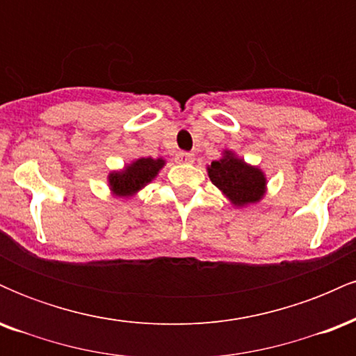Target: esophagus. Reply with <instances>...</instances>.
<instances>
[{
	"instance_id": "obj_1",
	"label": "esophagus",
	"mask_w": 356,
	"mask_h": 356,
	"mask_svg": "<svg viewBox=\"0 0 356 356\" xmlns=\"http://www.w3.org/2000/svg\"><path fill=\"white\" fill-rule=\"evenodd\" d=\"M175 159H177V162H181V164H192V162H194V154L179 152L177 155H175Z\"/></svg>"
}]
</instances>
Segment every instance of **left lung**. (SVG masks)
<instances>
[{
  "mask_svg": "<svg viewBox=\"0 0 356 356\" xmlns=\"http://www.w3.org/2000/svg\"><path fill=\"white\" fill-rule=\"evenodd\" d=\"M211 182L229 199L234 207H246L259 202L266 194V175L257 165L248 164L232 150H224L222 157L207 165Z\"/></svg>",
  "mask_w": 356,
  "mask_h": 356,
  "instance_id": "8db88e82",
  "label": "left lung"
}]
</instances>
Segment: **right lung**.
I'll use <instances>...</instances> for the list:
<instances>
[{"mask_svg":"<svg viewBox=\"0 0 356 356\" xmlns=\"http://www.w3.org/2000/svg\"><path fill=\"white\" fill-rule=\"evenodd\" d=\"M165 161L162 157H140L127 164L122 170H112L108 174V187L115 197H132L144 189L161 172Z\"/></svg>","mask_w":356,"mask_h":356,"instance_id":"right-lung-1","label":"right lung"}]
</instances>
